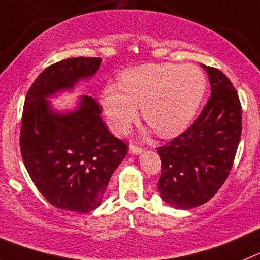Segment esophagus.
Masks as SVG:
<instances>
[{
    "mask_svg": "<svg viewBox=\"0 0 260 260\" xmlns=\"http://www.w3.org/2000/svg\"><path fill=\"white\" fill-rule=\"evenodd\" d=\"M143 150H144V148L139 147V145L132 144L130 147H128V152L133 153V154H139V153H142Z\"/></svg>",
    "mask_w": 260,
    "mask_h": 260,
    "instance_id": "34e87169",
    "label": "esophagus"
}]
</instances>
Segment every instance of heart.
Instances as JSON below:
<instances>
[{"label": "heart", "mask_w": 260, "mask_h": 260, "mask_svg": "<svg viewBox=\"0 0 260 260\" xmlns=\"http://www.w3.org/2000/svg\"><path fill=\"white\" fill-rule=\"evenodd\" d=\"M118 90L108 85L103 107L111 127L125 132L138 117L158 135L175 137L194 118L206 91V78L194 66L147 63L128 69L118 78Z\"/></svg>", "instance_id": "obj_1"}]
</instances>
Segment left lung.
Listing matches in <instances>:
<instances>
[{
    "label": "left lung",
    "instance_id": "left-lung-1",
    "mask_svg": "<svg viewBox=\"0 0 260 260\" xmlns=\"http://www.w3.org/2000/svg\"><path fill=\"white\" fill-rule=\"evenodd\" d=\"M202 66L211 81V98L184 133L157 148L162 160L160 197L182 209L202 206L221 189L243 130V111L235 86L221 70Z\"/></svg>",
    "mask_w": 260,
    "mask_h": 260
}]
</instances>
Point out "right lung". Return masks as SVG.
Wrapping results in <instances>:
<instances>
[{
    "label": "right lung",
    "mask_w": 260,
    "mask_h": 260,
    "mask_svg": "<svg viewBox=\"0 0 260 260\" xmlns=\"http://www.w3.org/2000/svg\"><path fill=\"white\" fill-rule=\"evenodd\" d=\"M101 62L98 57H75L53 63L26 93L21 157L37 189L63 211L88 213L97 208L113 171L127 154L128 145L111 134L93 97L84 95L78 110L65 115L53 112L46 101L54 91L94 75Z\"/></svg>",
    "instance_id": "right-lung-1"
}]
</instances>
